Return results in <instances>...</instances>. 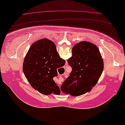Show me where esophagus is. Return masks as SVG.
Returning <instances> with one entry per match:
<instances>
[{"label": "esophagus", "instance_id": "esophagus-1", "mask_svg": "<svg viewBox=\"0 0 125 125\" xmlns=\"http://www.w3.org/2000/svg\"><path fill=\"white\" fill-rule=\"evenodd\" d=\"M58 77H60V76H59V75H58Z\"/></svg>", "mask_w": 125, "mask_h": 125}]
</instances>
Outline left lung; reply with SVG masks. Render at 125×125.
<instances>
[{
	"instance_id": "1",
	"label": "left lung",
	"mask_w": 125,
	"mask_h": 125,
	"mask_svg": "<svg viewBox=\"0 0 125 125\" xmlns=\"http://www.w3.org/2000/svg\"><path fill=\"white\" fill-rule=\"evenodd\" d=\"M47 41L44 39L38 42L45 45ZM68 62L72 71L62 85L61 90L74 96L90 91L99 81L104 68L103 60L97 47L86 41L80 42L73 46Z\"/></svg>"
}]
</instances>
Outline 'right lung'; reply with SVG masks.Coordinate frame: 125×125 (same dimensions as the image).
<instances>
[{"instance_id":"1","label":"right lung","mask_w":125,"mask_h":125,"mask_svg":"<svg viewBox=\"0 0 125 125\" xmlns=\"http://www.w3.org/2000/svg\"><path fill=\"white\" fill-rule=\"evenodd\" d=\"M40 44L37 41L30 47L23 62V73L30 85L40 93L58 94L59 88L53 78L57 75V69L65 65L66 61L60 57L51 41L47 39L45 45Z\"/></svg>"}]
</instances>
